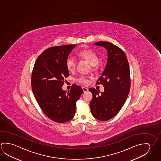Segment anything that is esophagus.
Instances as JSON below:
<instances>
[{
    "label": "esophagus",
    "mask_w": 161,
    "mask_h": 161,
    "mask_svg": "<svg viewBox=\"0 0 161 161\" xmlns=\"http://www.w3.org/2000/svg\"><path fill=\"white\" fill-rule=\"evenodd\" d=\"M82 90H83V91H84V92H86L88 91V88H87V87L83 86V87H82Z\"/></svg>",
    "instance_id": "obj_1"
}]
</instances>
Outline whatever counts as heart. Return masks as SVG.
Listing matches in <instances>:
<instances>
[{"mask_svg":"<svg viewBox=\"0 0 161 161\" xmlns=\"http://www.w3.org/2000/svg\"><path fill=\"white\" fill-rule=\"evenodd\" d=\"M77 55L80 58L88 61L90 64L92 65V67H96L97 66L99 58L97 54L94 51L90 49H84L80 51ZM66 64V67L69 71H72L75 69L76 66V61L74 57H69L67 59ZM77 80L80 83L84 84H86L88 82V78L85 76H80L78 77Z\"/></svg>","mask_w":161,"mask_h":161,"instance_id":"obj_1","label":"heart"}]
</instances>
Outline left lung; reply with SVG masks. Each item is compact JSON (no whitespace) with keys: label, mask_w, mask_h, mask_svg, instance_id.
I'll list each match as a JSON object with an SVG mask.
<instances>
[{"label":"left lung","mask_w":161,"mask_h":161,"mask_svg":"<svg viewBox=\"0 0 161 161\" xmlns=\"http://www.w3.org/2000/svg\"><path fill=\"white\" fill-rule=\"evenodd\" d=\"M106 48L108 53L107 62L96 84H102L104 92L91 87L92 93L90 109L92 116L100 121L113 118L125 103L130 89V74L129 62L124 51L108 42L94 44Z\"/></svg>","instance_id":"8db88e82"}]
</instances>
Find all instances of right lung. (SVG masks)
<instances>
[{
  "mask_svg": "<svg viewBox=\"0 0 161 161\" xmlns=\"http://www.w3.org/2000/svg\"><path fill=\"white\" fill-rule=\"evenodd\" d=\"M76 45L47 48L38 57L32 72V90L37 103L49 119L58 123L73 119L77 100L83 92L75 84L68 92L62 88L69 76L66 60Z\"/></svg>",
  "mask_w": 161,
  "mask_h": 161,
  "instance_id": "right-lung-1",
  "label": "right lung"
}]
</instances>
